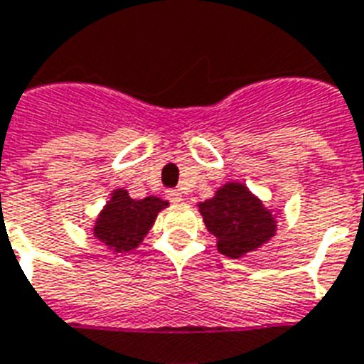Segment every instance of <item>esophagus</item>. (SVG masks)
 Returning <instances> with one entry per match:
<instances>
[{
    "label": "esophagus",
    "instance_id": "obj_1",
    "mask_svg": "<svg viewBox=\"0 0 364 364\" xmlns=\"http://www.w3.org/2000/svg\"><path fill=\"white\" fill-rule=\"evenodd\" d=\"M167 199L173 203H180L182 201V193L178 190H168L167 191Z\"/></svg>",
    "mask_w": 364,
    "mask_h": 364
}]
</instances>
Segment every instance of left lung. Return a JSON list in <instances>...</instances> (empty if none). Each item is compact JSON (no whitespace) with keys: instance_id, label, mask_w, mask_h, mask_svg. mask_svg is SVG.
Here are the masks:
<instances>
[{"instance_id":"8db88e82","label":"left lung","mask_w":364,"mask_h":364,"mask_svg":"<svg viewBox=\"0 0 364 364\" xmlns=\"http://www.w3.org/2000/svg\"><path fill=\"white\" fill-rule=\"evenodd\" d=\"M205 226L222 255L239 258L275 235L273 214L243 184L230 182L213 199L199 203Z\"/></svg>"}]
</instances>
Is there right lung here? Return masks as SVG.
Wrapping results in <instances>:
<instances>
[{
    "mask_svg": "<svg viewBox=\"0 0 364 364\" xmlns=\"http://www.w3.org/2000/svg\"><path fill=\"white\" fill-rule=\"evenodd\" d=\"M167 205L159 197L131 199L125 190H115L92 232L114 252H129L140 245L144 235L150 232L157 213Z\"/></svg>",
    "mask_w": 364,
    "mask_h": 364,
    "instance_id": "obj_1",
    "label": "right lung"
}]
</instances>
